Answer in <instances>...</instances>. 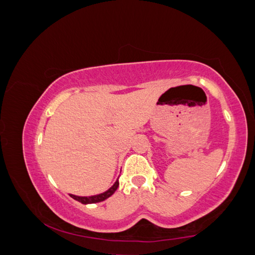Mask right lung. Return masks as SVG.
I'll list each match as a JSON object with an SVG mask.
<instances>
[{
  "label": "right lung",
  "instance_id": "add662e5",
  "mask_svg": "<svg viewBox=\"0 0 255 255\" xmlns=\"http://www.w3.org/2000/svg\"><path fill=\"white\" fill-rule=\"evenodd\" d=\"M119 186V181L118 179L116 180V182L114 183V186L112 188H109L107 191H105L101 194H97V196H92V197H78V196H74V194H71V197L75 200L81 202L83 204H89V203H97V202H102L104 200H106L107 198H109L111 196L115 193V191L117 190V188Z\"/></svg>",
  "mask_w": 255,
  "mask_h": 255
}]
</instances>
